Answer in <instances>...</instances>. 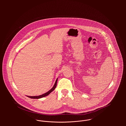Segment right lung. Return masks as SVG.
<instances>
[{"label":"right lung","instance_id":"right-lung-1","mask_svg":"<svg viewBox=\"0 0 126 126\" xmlns=\"http://www.w3.org/2000/svg\"><path fill=\"white\" fill-rule=\"evenodd\" d=\"M57 79H56V82L54 84V85L53 86V87L51 89H50V90L49 91H48L47 92L41 95H39V96H27L28 97L30 98H32V99H40V98H43V97H44L47 95H48L50 93H51L53 91H54V90L56 87V85H57Z\"/></svg>","mask_w":126,"mask_h":126}]
</instances>
